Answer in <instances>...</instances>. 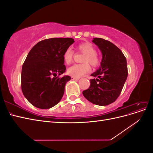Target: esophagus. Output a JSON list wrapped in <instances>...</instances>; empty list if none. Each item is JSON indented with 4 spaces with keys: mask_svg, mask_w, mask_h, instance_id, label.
<instances>
[{
    "mask_svg": "<svg viewBox=\"0 0 153 153\" xmlns=\"http://www.w3.org/2000/svg\"><path fill=\"white\" fill-rule=\"evenodd\" d=\"M71 79L72 80H78L80 79V78L75 77V76H71Z\"/></svg>",
    "mask_w": 153,
    "mask_h": 153,
    "instance_id": "obj_1",
    "label": "esophagus"
}]
</instances>
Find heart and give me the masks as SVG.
<instances>
[{
	"label": "heart",
	"mask_w": 153,
	"mask_h": 153,
	"mask_svg": "<svg viewBox=\"0 0 153 153\" xmlns=\"http://www.w3.org/2000/svg\"><path fill=\"white\" fill-rule=\"evenodd\" d=\"M76 48L78 52L84 53L82 61V62L84 63L74 64L69 67L68 69V73L72 76L80 77L89 71L90 66L88 63L92 66H97L100 63V59L96 54V48L91 43L84 42L80 43L77 46ZM73 50L70 48H68L63 55L64 62L68 64H70L73 61Z\"/></svg>",
	"instance_id": "b5f03b06"
}]
</instances>
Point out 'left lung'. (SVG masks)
<instances>
[{"instance_id":"8db88e82","label":"left lung","mask_w":153,"mask_h":153,"mask_svg":"<svg viewBox=\"0 0 153 153\" xmlns=\"http://www.w3.org/2000/svg\"><path fill=\"white\" fill-rule=\"evenodd\" d=\"M101 51L100 68L91 75L89 89L82 92L93 104L105 106L114 103L122 91L128 76L126 59L117 47L108 40L95 38L92 40Z\"/></svg>"}]
</instances>
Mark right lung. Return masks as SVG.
<instances>
[{
    "mask_svg": "<svg viewBox=\"0 0 153 153\" xmlns=\"http://www.w3.org/2000/svg\"><path fill=\"white\" fill-rule=\"evenodd\" d=\"M74 42L70 38L44 39L27 55L22 69V91L36 107L50 108L62 99L66 82L71 79L69 76L59 77L66 70L63 55Z\"/></svg>",
    "mask_w": 153,
    "mask_h": 153,
    "instance_id": "right-lung-1",
    "label": "right lung"
}]
</instances>
